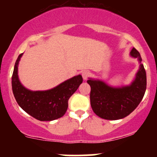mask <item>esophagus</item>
<instances>
[{
  "label": "esophagus",
  "mask_w": 157,
  "mask_h": 157,
  "mask_svg": "<svg viewBox=\"0 0 157 157\" xmlns=\"http://www.w3.org/2000/svg\"><path fill=\"white\" fill-rule=\"evenodd\" d=\"M90 75V73L89 71H83L82 72V78H83L84 80H86L88 79V77H89Z\"/></svg>",
  "instance_id": "obj_1"
}]
</instances>
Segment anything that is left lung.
Segmentation results:
<instances>
[{
    "mask_svg": "<svg viewBox=\"0 0 157 157\" xmlns=\"http://www.w3.org/2000/svg\"><path fill=\"white\" fill-rule=\"evenodd\" d=\"M130 56L137 58L140 63L131 84L113 87L98 79L89 78L87 80L91 86V106L100 118L117 120L125 117L137 107L143 98L146 90V72L140 54L136 48L131 49Z\"/></svg>",
    "mask_w": 157,
    "mask_h": 157,
    "instance_id": "8db88e82",
    "label": "left lung"
}]
</instances>
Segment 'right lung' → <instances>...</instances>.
Returning a JSON list of instances; mask_svg holds the SVG:
<instances>
[{
    "label": "right lung",
    "mask_w": 157,
    "mask_h": 157,
    "mask_svg": "<svg viewBox=\"0 0 157 157\" xmlns=\"http://www.w3.org/2000/svg\"><path fill=\"white\" fill-rule=\"evenodd\" d=\"M23 53L16 60L12 77L13 94L20 107L40 121H52L61 117L68 109L70 97L82 82L80 75L46 91H32L23 86L18 77V64Z\"/></svg>",
    "instance_id": "right-lung-1"
}]
</instances>
